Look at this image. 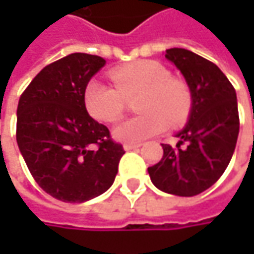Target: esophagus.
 <instances>
[{"label": "esophagus", "instance_id": "esophagus-1", "mask_svg": "<svg viewBox=\"0 0 254 254\" xmlns=\"http://www.w3.org/2000/svg\"><path fill=\"white\" fill-rule=\"evenodd\" d=\"M139 147V144H129V142H127L125 145H124V148L127 150V151H129V150H135V148H138Z\"/></svg>", "mask_w": 254, "mask_h": 254}]
</instances>
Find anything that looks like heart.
<instances>
[{
  "label": "heart",
  "instance_id": "obj_1",
  "mask_svg": "<svg viewBox=\"0 0 254 254\" xmlns=\"http://www.w3.org/2000/svg\"><path fill=\"white\" fill-rule=\"evenodd\" d=\"M115 86L91 80L83 91L86 112L100 122H116L127 110V100L138 95L135 109L141 113L115 127V136L125 142H139L171 127L181 125L192 107V95L185 80L171 76L156 60H138L110 70Z\"/></svg>",
  "mask_w": 254,
  "mask_h": 254
}]
</instances>
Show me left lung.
<instances>
[{"instance_id": "obj_1", "label": "left lung", "mask_w": 254, "mask_h": 254, "mask_svg": "<svg viewBox=\"0 0 254 254\" xmlns=\"http://www.w3.org/2000/svg\"><path fill=\"white\" fill-rule=\"evenodd\" d=\"M184 75L192 107L177 147L162 144L163 157L148 168L151 182L162 191L191 197L206 191L225 172L235 150L240 118L237 95L222 70L204 57L184 50H166Z\"/></svg>"}]
</instances>
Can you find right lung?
<instances>
[{
  "instance_id": "1",
  "label": "right lung",
  "mask_w": 254,
  "mask_h": 254,
  "mask_svg": "<svg viewBox=\"0 0 254 254\" xmlns=\"http://www.w3.org/2000/svg\"><path fill=\"white\" fill-rule=\"evenodd\" d=\"M106 60L73 53L45 66L20 95L16 139L36 184L51 197L82 203L106 192L125 154L94 121L83 91Z\"/></svg>"
}]
</instances>
